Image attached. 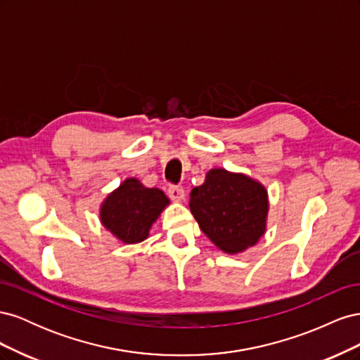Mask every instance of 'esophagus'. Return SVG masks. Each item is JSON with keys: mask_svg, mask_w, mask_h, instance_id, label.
Listing matches in <instances>:
<instances>
[{"mask_svg": "<svg viewBox=\"0 0 360 360\" xmlns=\"http://www.w3.org/2000/svg\"><path fill=\"white\" fill-rule=\"evenodd\" d=\"M168 195H169V198H171L172 201H176V202H181V201L184 200V191H183L181 188L171 186V188L168 189Z\"/></svg>", "mask_w": 360, "mask_h": 360, "instance_id": "obj_1", "label": "esophagus"}]
</instances>
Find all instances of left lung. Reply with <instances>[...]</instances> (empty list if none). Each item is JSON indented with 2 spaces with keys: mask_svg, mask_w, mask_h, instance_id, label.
<instances>
[{
  "mask_svg": "<svg viewBox=\"0 0 360 360\" xmlns=\"http://www.w3.org/2000/svg\"><path fill=\"white\" fill-rule=\"evenodd\" d=\"M189 209L212 243L236 255L266 234L269 193L263 183L243 172L212 168L201 186L191 191Z\"/></svg>",
  "mask_w": 360,
  "mask_h": 360,
  "instance_id": "1",
  "label": "left lung"
}]
</instances>
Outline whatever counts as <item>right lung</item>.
I'll list each match as a JSON object with an SVG mask.
<instances>
[{"mask_svg": "<svg viewBox=\"0 0 360 360\" xmlns=\"http://www.w3.org/2000/svg\"><path fill=\"white\" fill-rule=\"evenodd\" d=\"M169 204L160 189L146 188L138 179L127 177L106 195L101 204L99 219L118 242L135 245L148 238L151 226Z\"/></svg>", "mask_w": 360, "mask_h": 360, "instance_id": "add662e5", "label": "right lung"}]
</instances>
